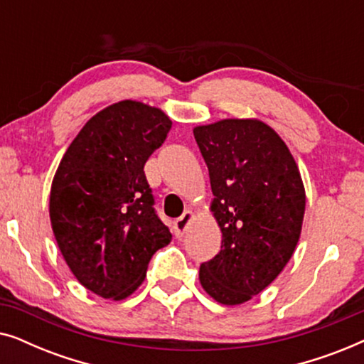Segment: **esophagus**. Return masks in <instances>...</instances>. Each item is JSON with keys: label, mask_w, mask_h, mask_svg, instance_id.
Segmentation results:
<instances>
[{"label": "esophagus", "mask_w": 364, "mask_h": 364, "mask_svg": "<svg viewBox=\"0 0 364 364\" xmlns=\"http://www.w3.org/2000/svg\"><path fill=\"white\" fill-rule=\"evenodd\" d=\"M192 217L193 213L191 210H186L176 222H173V232H176V237H182L183 233H186V228L188 225V222L192 220Z\"/></svg>", "instance_id": "obj_1"}]
</instances>
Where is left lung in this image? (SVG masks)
<instances>
[{"instance_id": "left-lung-1", "label": "left lung", "mask_w": 364, "mask_h": 364, "mask_svg": "<svg viewBox=\"0 0 364 364\" xmlns=\"http://www.w3.org/2000/svg\"><path fill=\"white\" fill-rule=\"evenodd\" d=\"M207 164L222 250L198 278L222 305H240L270 285L301 233L305 187L285 142L257 119H225L193 129Z\"/></svg>"}]
</instances>
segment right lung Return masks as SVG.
<instances>
[{"label": "right lung", "mask_w": 364, "mask_h": 364, "mask_svg": "<svg viewBox=\"0 0 364 364\" xmlns=\"http://www.w3.org/2000/svg\"><path fill=\"white\" fill-rule=\"evenodd\" d=\"M171 127L161 109L121 101L89 119L59 162L49 197L54 237L77 282L99 296L136 291L154 253L172 240L144 173Z\"/></svg>", "instance_id": "obj_1"}]
</instances>
